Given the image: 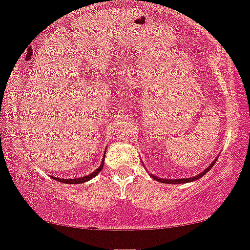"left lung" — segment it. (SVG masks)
<instances>
[{
  "label": "left lung",
  "instance_id": "left-lung-1",
  "mask_svg": "<svg viewBox=\"0 0 250 250\" xmlns=\"http://www.w3.org/2000/svg\"><path fill=\"white\" fill-rule=\"evenodd\" d=\"M216 160H217V158L214 160L213 163L210 164L209 166L207 167L206 169L204 170L203 173H200V174H198V175H196V176H192V177H189V179H175V180H173V179H169V180H167V179H162V177H157V176H155V175H152V174H150V175H151V177L152 179H155L156 181H158V182H162V183H168V184H177V183H189V182H193V181H196V180H199L201 176L203 175H205V174H206L208 170H209L211 167H213L214 165H215V163H216Z\"/></svg>",
  "mask_w": 250,
  "mask_h": 250
}]
</instances>
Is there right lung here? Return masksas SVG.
<instances>
[{"label":"right lung","mask_w":250,"mask_h":250,"mask_svg":"<svg viewBox=\"0 0 250 250\" xmlns=\"http://www.w3.org/2000/svg\"><path fill=\"white\" fill-rule=\"evenodd\" d=\"M105 152V151H104ZM104 157L102 158V162H101V165L99 166V168H97L94 170V172H92L91 174H88V175L84 176V177H78V179H57V181H59V182H62V183H67V184H78V183H84V182H87V181H90L91 179H93L95 175H98L99 173L101 172L102 167H104Z\"/></svg>","instance_id":"add662e5"}]
</instances>
